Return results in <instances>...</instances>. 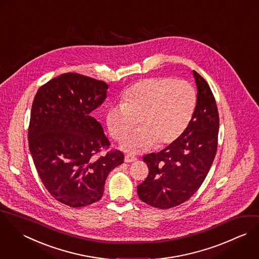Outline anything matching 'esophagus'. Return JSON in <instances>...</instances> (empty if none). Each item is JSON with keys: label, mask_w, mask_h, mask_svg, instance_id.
<instances>
[{"label": "esophagus", "mask_w": 259, "mask_h": 259, "mask_svg": "<svg viewBox=\"0 0 259 259\" xmlns=\"http://www.w3.org/2000/svg\"><path fill=\"white\" fill-rule=\"evenodd\" d=\"M135 161H137V157H135L134 155L127 154V155L124 156V162L130 163V162H135Z\"/></svg>", "instance_id": "1"}]
</instances>
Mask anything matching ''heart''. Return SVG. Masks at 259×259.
I'll list each match as a JSON object with an SVG mask.
<instances>
[{
    "label": "heart",
    "instance_id": "1",
    "mask_svg": "<svg viewBox=\"0 0 259 259\" xmlns=\"http://www.w3.org/2000/svg\"><path fill=\"white\" fill-rule=\"evenodd\" d=\"M121 104L109 108L106 124L111 137L122 141L139 121L140 128L128 136L123 150L141 153L152 147L174 143L187 128L196 105L192 85L171 77L142 80L130 87Z\"/></svg>",
    "mask_w": 259,
    "mask_h": 259
}]
</instances>
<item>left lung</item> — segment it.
<instances>
[{"label":"left lung","mask_w":259,"mask_h":259,"mask_svg":"<svg viewBox=\"0 0 259 259\" xmlns=\"http://www.w3.org/2000/svg\"><path fill=\"white\" fill-rule=\"evenodd\" d=\"M192 74L197 98L187 128L162 151L143 158L149 175L138 185V195L154 207L170 208L189 199L205 179L217 153V103L206 81L195 71Z\"/></svg>","instance_id":"left-lung-1"}]
</instances>
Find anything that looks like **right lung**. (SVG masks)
Returning a JSON list of instances; mask_svg holds the SVG:
<instances>
[{
	"label": "right lung",
	"mask_w": 259,
	"mask_h": 259,
	"mask_svg": "<svg viewBox=\"0 0 259 259\" xmlns=\"http://www.w3.org/2000/svg\"><path fill=\"white\" fill-rule=\"evenodd\" d=\"M108 85L66 73L42 85L33 100L28 128L29 150L48 191L60 202L80 207L98 201L109 172L123 163L90 115L106 98Z\"/></svg>",
	"instance_id": "1"
}]
</instances>
